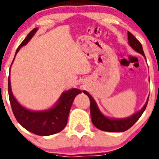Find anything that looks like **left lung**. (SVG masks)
Segmentation results:
<instances>
[{
	"label": "left lung",
	"instance_id": "1",
	"mask_svg": "<svg viewBox=\"0 0 159 159\" xmlns=\"http://www.w3.org/2000/svg\"><path fill=\"white\" fill-rule=\"evenodd\" d=\"M128 39H129V43L131 47L134 50H135L137 52L142 54L145 57L142 44L129 31H128ZM83 92L87 94L90 99V111H91V121H92L94 125L97 129L102 130V131H110V132H121V131H125L129 129L142 116V115L146 108L148 101H147L145 106L142 108V109L140 111H138L132 116L125 118V119H110V118L104 116L101 113L100 111L98 108L95 102L89 93L85 91H83Z\"/></svg>",
	"mask_w": 159,
	"mask_h": 159
}]
</instances>
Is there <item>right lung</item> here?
Returning <instances> with one entry per match:
<instances>
[{"label": "right lung", "mask_w": 159, "mask_h": 159, "mask_svg": "<svg viewBox=\"0 0 159 159\" xmlns=\"http://www.w3.org/2000/svg\"><path fill=\"white\" fill-rule=\"evenodd\" d=\"M37 28H34L19 45L15 54L22 46L25 45L32 38ZM81 93L79 89H73L65 91L61 96L57 105L51 109L44 111H31L23 108L13 96L11 89L10 76L8 78V94L11 106L14 117L19 124L25 129L35 134L48 136L60 132L68 122V115L73 101L77 94Z\"/></svg>", "instance_id": "right-lung-1"}]
</instances>
